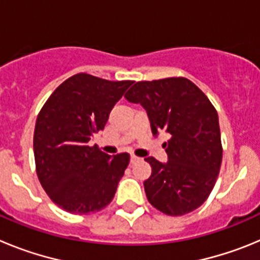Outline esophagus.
<instances>
[{
    "mask_svg": "<svg viewBox=\"0 0 260 260\" xmlns=\"http://www.w3.org/2000/svg\"><path fill=\"white\" fill-rule=\"evenodd\" d=\"M137 161H139V157L135 155H132V157H130V162H132V164H135Z\"/></svg>",
    "mask_w": 260,
    "mask_h": 260,
    "instance_id": "esophagus-1",
    "label": "esophagus"
}]
</instances>
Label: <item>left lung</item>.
<instances>
[{"instance_id":"left-lung-1","label":"left lung","mask_w":260,"mask_h":260,"mask_svg":"<svg viewBox=\"0 0 260 260\" xmlns=\"http://www.w3.org/2000/svg\"><path fill=\"white\" fill-rule=\"evenodd\" d=\"M127 102L141 104L151 130L171 135L162 144L165 164L146 157L152 173L144 181L147 199L156 210L182 216L201 207L215 186L222 160L219 116L208 98L187 78L137 82Z\"/></svg>"}]
</instances>
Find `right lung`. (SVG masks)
Listing matches in <instances>:
<instances>
[{"instance_id":"obj_1","label":"right lung","mask_w":260,"mask_h":260,"mask_svg":"<svg viewBox=\"0 0 260 260\" xmlns=\"http://www.w3.org/2000/svg\"><path fill=\"white\" fill-rule=\"evenodd\" d=\"M133 80L102 79L79 73L59 84L41 108L34 133L36 173L62 210L77 215L107 207L130 161L88 146Z\"/></svg>"}]
</instances>
